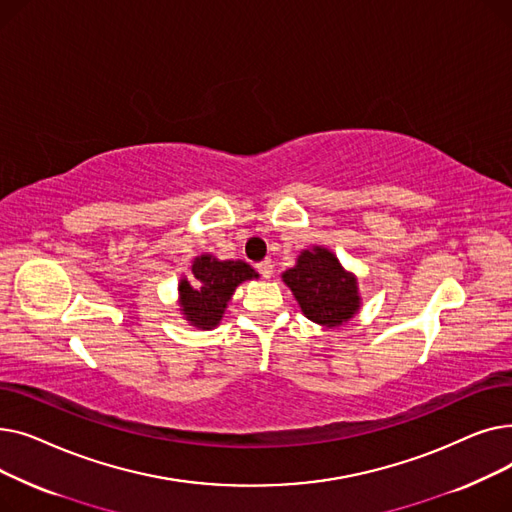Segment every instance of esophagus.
Here are the masks:
<instances>
[{
	"label": "esophagus",
	"instance_id": "34e87169",
	"mask_svg": "<svg viewBox=\"0 0 512 512\" xmlns=\"http://www.w3.org/2000/svg\"><path fill=\"white\" fill-rule=\"evenodd\" d=\"M257 272L261 274V278H272L274 274V263L270 259H263L257 263Z\"/></svg>",
	"mask_w": 512,
	"mask_h": 512
}]
</instances>
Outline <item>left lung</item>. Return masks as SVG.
<instances>
[{"label": "left lung", "instance_id": "left-lung-1", "mask_svg": "<svg viewBox=\"0 0 512 512\" xmlns=\"http://www.w3.org/2000/svg\"><path fill=\"white\" fill-rule=\"evenodd\" d=\"M282 278L303 313L315 324L336 328L359 309L357 280L342 270L340 261L328 249L305 251Z\"/></svg>", "mask_w": 512, "mask_h": 512}]
</instances>
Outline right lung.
I'll list each match as a JSON object with an SVG mask.
<instances>
[{"label": "right lung", "mask_w": 512, "mask_h": 512, "mask_svg": "<svg viewBox=\"0 0 512 512\" xmlns=\"http://www.w3.org/2000/svg\"><path fill=\"white\" fill-rule=\"evenodd\" d=\"M193 278V282H180L182 311L193 326L209 330L220 324L236 286L257 278V272L245 261H218L201 255L193 263Z\"/></svg>", "instance_id": "1"}]
</instances>
